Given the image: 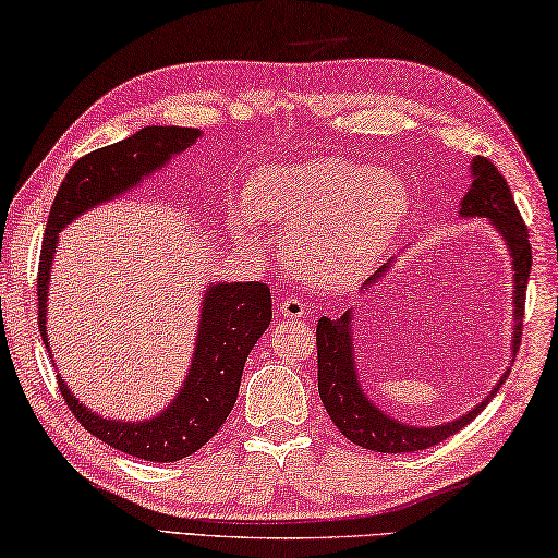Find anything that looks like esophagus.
I'll list each match as a JSON object with an SVG mask.
<instances>
[{
    "mask_svg": "<svg viewBox=\"0 0 558 558\" xmlns=\"http://www.w3.org/2000/svg\"><path fill=\"white\" fill-rule=\"evenodd\" d=\"M306 313H308L306 303L299 301V299H287V301L279 303V315H281V318L301 320V318H306Z\"/></svg>",
    "mask_w": 558,
    "mask_h": 558,
    "instance_id": "obj_1",
    "label": "esophagus"
}]
</instances>
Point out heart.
I'll list each match as a JSON object with an SVG mask.
<instances>
[{"label":"heart","mask_w":558,"mask_h":558,"mask_svg":"<svg viewBox=\"0 0 558 558\" xmlns=\"http://www.w3.org/2000/svg\"><path fill=\"white\" fill-rule=\"evenodd\" d=\"M410 192L401 177L344 157L277 165L250 180L230 208V230L255 243V216L287 230L289 267L315 287L340 289L369 275L401 233Z\"/></svg>","instance_id":"b5f03b06"}]
</instances>
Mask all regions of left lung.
<instances>
[{"mask_svg": "<svg viewBox=\"0 0 558 558\" xmlns=\"http://www.w3.org/2000/svg\"><path fill=\"white\" fill-rule=\"evenodd\" d=\"M471 186L459 204L461 218H488V223L498 230L502 243L508 247L512 259V362L520 350L522 340V318H524V291H527V279L532 269V247L527 226L514 206V198L508 182L502 180L498 167L488 157H474L469 165ZM393 259L369 277L362 287V293L372 287L391 269ZM354 313L352 308L344 311L338 320L323 318L315 330V342H318V393L320 401L328 410V415L340 433L352 439L354 445L372 451H384V454H403V451H420L435 447L442 439L459 433L461 427L469 425L483 408L490 403V398L498 393V388L506 384L510 369L502 372L500 381L493 386V391L476 403L469 413L459 415L442 425L417 427L403 423L386 410L378 408L369 396L364 393L360 384V372H356V354H354Z\"/></svg>", "mask_w": 558, "mask_h": 558, "instance_id": "obj_1", "label": "left lung"}]
</instances>
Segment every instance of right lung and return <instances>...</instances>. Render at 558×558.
Returning a JSON list of instances; mask_svg holds the SVG:
<instances>
[{"label":"right lung","instance_id":"obj_1","mask_svg":"<svg viewBox=\"0 0 558 558\" xmlns=\"http://www.w3.org/2000/svg\"><path fill=\"white\" fill-rule=\"evenodd\" d=\"M202 138L198 129L145 125L131 138L84 155L70 167L50 206L38 265V328L48 342V289L60 230L92 208L133 192L174 155ZM271 323V293L259 281H214L204 291L192 364L180 391L148 420H111L84 405L58 374L60 393L84 429L125 454L145 461H180L211 439L238 401L247 354ZM56 362V360H52ZM56 366V364H52Z\"/></svg>","mask_w":558,"mask_h":558}]
</instances>
